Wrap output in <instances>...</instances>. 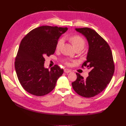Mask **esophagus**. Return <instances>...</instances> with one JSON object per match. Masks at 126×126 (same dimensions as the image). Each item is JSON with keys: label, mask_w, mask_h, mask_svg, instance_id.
Wrapping results in <instances>:
<instances>
[{"label": "esophagus", "mask_w": 126, "mask_h": 126, "mask_svg": "<svg viewBox=\"0 0 126 126\" xmlns=\"http://www.w3.org/2000/svg\"><path fill=\"white\" fill-rule=\"evenodd\" d=\"M64 73H69L71 72V70L69 69H65L64 70Z\"/></svg>", "instance_id": "obj_1"}]
</instances>
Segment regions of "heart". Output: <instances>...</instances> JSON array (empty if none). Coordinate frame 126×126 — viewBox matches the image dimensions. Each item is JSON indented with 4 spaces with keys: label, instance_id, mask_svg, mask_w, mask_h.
Masks as SVG:
<instances>
[{
    "label": "heart",
    "instance_id": "obj_1",
    "mask_svg": "<svg viewBox=\"0 0 126 126\" xmlns=\"http://www.w3.org/2000/svg\"><path fill=\"white\" fill-rule=\"evenodd\" d=\"M70 40L73 44L75 49L77 47H82L83 48L85 45V41L82 37L79 35H74L70 37ZM64 40L63 38H61L59 39L57 45H56V49H58L60 47L61 45L63 44Z\"/></svg>",
    "mask_w": 126,
    "mask_h": 126
}]
</instances>
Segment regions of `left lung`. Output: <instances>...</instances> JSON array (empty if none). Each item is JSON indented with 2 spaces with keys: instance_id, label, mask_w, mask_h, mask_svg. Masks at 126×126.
Wrapping results in <instances>:
<instances>
[{
  "instance_id": "1",
  "label": "left lung",
  "mask_w": 126,
  "mask_h": 126,
  "mask_svg": "<svg viewBox=\"0 0 126 126\" xmlns=\"http://www.w3.org/2000/svg\"><path fill=\"white\" fill-rule=\"evenodd\" d=\"M89 44L87 60L82 67L85 66L90 72L86 79L76 73L77 79L72 83L74 90L80 96L92 97L101 93L110 82L114 73L113 55L108 44L92 29L76 28Z\"/></svg>"
}]
</instances>
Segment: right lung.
I'll return each instance as SVG.
<instances>
[{
	"instance_id": "right-lung-1",
	"label": "right lung",
	"mask_w": 126,
	"mask_h": 126,
	"mask_svg": "<svg viewBox=\"0 0 126 126\" xmlns=\"http://www.w3.org/2000/svg\"><path fill=\"white\" fill-rule=\"evenodd\" d=\"M67 28L42 26L24 37L15 59L19 81L26 92L35 96L47 95L54 89L63 69L57 65L50 70L44 67L45 56L55 53L60 37Z\"/></svg>"
}]
</instances>
